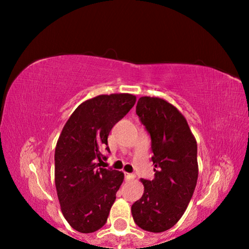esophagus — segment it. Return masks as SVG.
Wrapping results in <instances>:
<instances>
[{
	"instance_id": "esophagus-1",
	"label": "esophagus",
	"mask_w": 249,
	"mask_h": 249,
	"mask_svg": "<svg viewBox=\"0 0 249 249\" xmlns=\"http://www.w3.org/2000/svg\"><path fill=\"white\" fill-rule=\"evenodd\" d=\"M134 178H135V175L127 174V172H125V179L126 180H133Z\"/></svg>"
}]
</instances>
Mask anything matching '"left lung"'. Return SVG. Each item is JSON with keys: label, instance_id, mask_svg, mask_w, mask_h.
<instances>
[{"label": "left lung", "instance_id": "left-lung-1", "mask_svg": "<svg viewBox=\"0 0 249 249\" xmlns=\"http://www.w3.org/2000/svg\"><path fill=\"white\" fill-rule=\"evenodd\" d=\"M136 114L150 135L155 178L142 179L144 195L132 205V214L141 229L160 233L176 225L195 192L196 141L184 116L165 100L142 96Z\"/></svg>", "mask_w": 249, "mask_h": 249}]
</instances>
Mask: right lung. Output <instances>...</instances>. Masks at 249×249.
Masks as SVG:
<instances>
[{
    "mask_svg": "<svg viewBox=\"0 0 249 249\" xmlns=\"http://www.w3.org/2000/svg\"><path fill=\"white\" fill-rule=\"evenodd\" d=\"M136 96L99 95L79 105L62 128L54 150V183L67 222L80 233H93L107 221L124 174L99 168L109 153L107 137L127 114Z\"/></svg>",
    "mask_w": 249,
    "mask_h": 249,
    "instance_id": "add662e5",
    "label": "right lung"
}]
</instances>
